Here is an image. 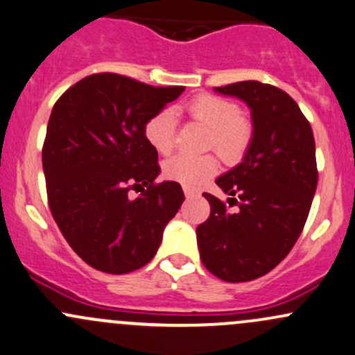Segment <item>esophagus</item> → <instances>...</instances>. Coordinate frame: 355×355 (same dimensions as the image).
I'll return each mask as SVG.
<instances>
[{"instance_id":"obj_1","label":"esophagus","mask_w":355,"mask_h":355,"mask_svg":"<svg viewBox=\"0 0 355 355\" xmlns=\"http://www.w3.org/2000/svg\"><path fill=\"white\" fill-rule=\"evenodd\" d=\"M184 192H185V197H187V199H190V197H197V196H199V190L190 189V187H184Z\"/></svg>"}]
</instances>
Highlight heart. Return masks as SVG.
Masks as SVG:
<instances>
[{
  "mask_svg": "<svg viewBox=\"0 0 355 355\" xmlns=\"http://www.w3.org/2000/svg\"><path fill=\"white\" fill-rule=\"evenodd\" d=\"M192 121L211 130L209 146L214 148L227 162H236L250 146L252 125L241 117V109L231 100L214 95H200L184 107ZM144 137L155 151L168 155L175 144V114L163 109L156 112L144 125ZM214 156H185L170 158L163 166L168 178L184 184L185 187H199L218 171Z\"/></svg>",
  "mask_w": 355,
  "mask_h": 355,
  "instance_id": "b5f03b06",
  "label": "heart"
}]
</instances>
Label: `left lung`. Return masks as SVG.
Here are the masks:
<instances>
[{
  "label": "left lung",
  "instance_id": "8db88e82",
  "mask_svg": "<svg viewBox=\"0 0 355 355\" xmlns=\"http://www.w3.org/2000/svg\"><path fill=\"white\" fill-rule=\"evenodd\" d=\"M252 110L253 134L243 162L216 180L231 212L211 193L207 221L197 226L204 267L226 282L259 279L286 259L303 231L318 184L315 137L297 103L260 81L216 87ZM237 199H234V196Z\"/></svg>",
  "mask_w": 355,
  "mask_h": 355
}]
</instances>
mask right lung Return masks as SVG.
<instances>
[{"label": "right lung", "mask_w": 355, "mask_h": 355, "mask_svg": "<svg viewBox=\"0 0 355 355\" xmlns=\"http://www.w3.org/2000/svg\"><path fill=\"white\" fill-rule=\"evenodd\" d=\"M184 89L98 73L66 89L51 112L42 166L52 218L96 270L146 266L184 202L180 184L155 182L158 151L144 137L149 119ZM130 188L141 189L136 200Z\"/></svg>", "instance_id": "right-lung-1"}]
</instances>
